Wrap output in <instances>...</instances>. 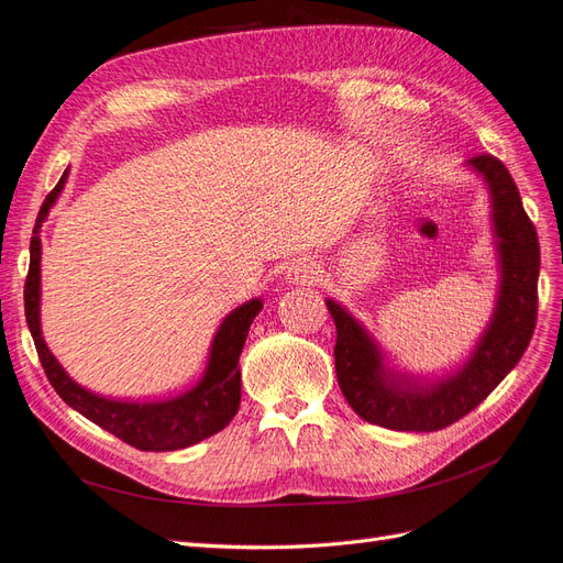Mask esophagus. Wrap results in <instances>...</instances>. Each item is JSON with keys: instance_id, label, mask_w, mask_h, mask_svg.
<instances>
[{"instance_id": "1", "label": "esophagus", "mask_w": 563, "mask_h": 563, "mask_svg": "<svg viewBox=\"0 0 563 563\" xmlns=\"http://www.w3.org/2000/svg\"><path fill=\"white\" fill-rule=\"evenodd\" d=\"M286 279L291 284H312L317 279V265L310 261L294 263L286 272Z\"/></svg>"}]
</instances>
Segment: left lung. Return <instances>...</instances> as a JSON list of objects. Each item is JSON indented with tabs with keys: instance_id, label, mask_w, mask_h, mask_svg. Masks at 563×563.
<instances>
[{
	"instance_id": "1",
	"label": "left lung",
	"mask_w": 563,
	"mask_h": 563,
	"mask_svg": "<svg viewBox=\"0 0 563 563\" xmlns=\"http://www.w3.org/2000/svg\"><path fill=\"white\" fill-rule=\"evenodd\" d=\"M470 164L486 178L493 195L503 284L488 329L463 368L437 380L391 371L360 323L338 302L327 300L338 331L333 347L338 385L356 416L387 430L434 432L467 416L517 366L536 331L540 275L536 225L498 157L476 155Z\"/></svg>"
}]
</instances>
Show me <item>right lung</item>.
Masks as SVG:
<instances>
[{"label":"right lung","mask_w":563,"mask_h":563,"mask_svg":"<svg viewBox=\"0 0 563 563\" xmlns=\"http://www.w3.org/2000/svg\"><path fill=\"white\" fill-rule=\"evenodd\" d=\"M65 176L67 172L54 190L46 195L40 209L30 240V269L25 277V319L51 387L84 418H89L98 428L108 430L139 451H178L220 432L230 424L236 408H240V354L244 350L251 321L263 308L261 300H251L225 317L213 338L203 378L174 399L129 404L98 397L67 378L56 356L48 352L40 329V228L51 203L63 190Z\"/></svg>","instance_id":"1"}]
</instances>
